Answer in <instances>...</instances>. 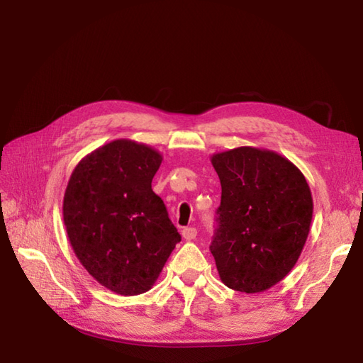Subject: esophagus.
I'll return each mask as SVG.
<instances>
[{"label":"esophagus","instance_id":"1","mask_svg":"<svg viewBox=\"0 0 363 363\" xmlns=\"http://www.w3.org/2000/svg\"><path fill=\"white\" fill-rule=\"evenodd\" d=\"M196 228H186L182 229V237L186 238V240H195L196 238Z\"/></svg>","mask_w":363,"mask_h":363}]
</instances>
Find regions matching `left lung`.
<instances>
[{
	"instance_id": "obj_1",
	"label": "left lung",
	"mask_w": 363,
	"mask_h": 363,
	"mask_svg": "<svg viewBox=\"0 0 363 363\" xmlns=\"http://www.w3.org/2000/svg\"><path fill=\"white\" fill-rule=\"evenodd\" d=\"M220 226L211 245L221 282L260 293L298 262L311 230L313 199L301 169L276 151L238 146L215 152Z\"/></svg>"
}]
</instances>
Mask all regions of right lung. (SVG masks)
Returning a JSON list of instances; mask_svg holds the SVG:
<instances>
[{
    "label": "right lung",
    "mask_w": 363,
    "mask_h": 363,
    "mask_svg": "<svg viewBox=\"0 0 363 363\" xmlns=\"http://www.w3.org/2000/svg\"><path fill=\"white\" fill-rule=\"evenodd\" d=\"M162 160L152 146L118 138L84 156L67 184L68 240L89 274L117 295L148 291L181 242L151 189Z\"/></svg>",
    "instance_id": "obj_1"
}]
</instances>
